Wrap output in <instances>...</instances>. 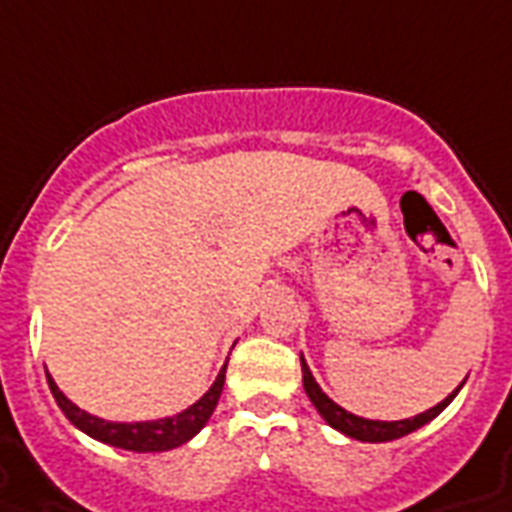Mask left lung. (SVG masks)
<instances>
[{
	"instance_id": "left-lung-1",
	"label": "left lung",
	"mask_w": 512,
	"mask_h": 512,
	"mask_svg": "<svg viewBox=\"0 0 512 512\" xmlns=\"http://www.w3.org/2000/svg\"><path fill=\"white\" fill-rule=\"evenodd\" d=\"M300 364H303V388L305 393H308V398H311V404L316 406V412L324 417V422L327 425H332L335 430H340L342 436L348 438H356V441H369V444H385V441H396V438L401 436H409V433H414L417 428H422V425H428L430 420H436L438 414L444 412L446 406L452 404L454 396L460 393L462 385L465 382H460V388H454L449 396L441 401V404L430 406V409H425L422 414H414V417H406V420H366V417H358V414L348 412V409H342L340 404H335L332 398L321 390V385L316 382V377L311 374V369H308V364H305V358L300 356Z\"/></svg>"
}]
</instances>
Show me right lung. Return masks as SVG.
<instances>
[{
	"label": "right lung",
	"mask_w": 512,
	"mask_h": 512,
	"mask_svg": "<svg viewBox=\"0 0 512 512\" xmlns=\"http://www.w3.org/2000/svg\"><path fill=\"white\" fill-rule=\"evenodd\" d=\"M225 366H228V361H225ZM225 366L196 404H191L183 412L172 414V417L143 422H111L103 420V417H95V414L79 409L74 401H68L66 393L55 385L50 374H47V382H50V390L55 401H58L60 412L66 414L71 425H76L95 441H103V444L116 446V449H127V452H170V449L188 444L209 422L217 401H220V393H223Z\"/></svg>",
	"instance_id": "1"
}]
</instances>
